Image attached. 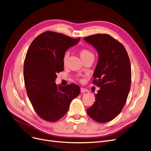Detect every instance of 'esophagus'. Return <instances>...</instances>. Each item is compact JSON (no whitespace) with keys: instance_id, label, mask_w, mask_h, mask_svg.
I'll use <instances>...</instances> for the list:
<instances>
[{"instance_id":"esophagus-1","label":"esophagus","mask_w":151,"mask_h":151,"mask_svg":"<svg viewBox=\"0 0 151 151\" xmlns=\"http://www.w3.org/2000/svg\"><path fill=\"white\" fill-rule=\"evenodd\" d=\"M81 92L83 93V92H88V90L87 89L85 88L81 87Z\"/></svg>"}]
</instances>
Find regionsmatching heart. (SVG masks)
Returning <instances> with one entry per match:
<instances>
[{
	"mask_svg": "<svg viewBox=\"0 0 151 151\" xmlns=\"http://www.w3.org/2000/svg\"><path fill=\"white\" fill-rule=\"evenodd\" d=\"M79 55H80V57L82 59V61H83V60H85L90 57H94V55L92 53V52H91L90 50H87V49L81 50L79 51ZM69 56V53L68 52H66L64 55V56L63 58V63L64 65L66 64V63H67Z\"/></svg>",
	"mask_w": 151,
	"mask_h": 151,
	"instance_id": "b5f03b06",
	"label": "heart"
}]
</instances>
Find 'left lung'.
<instances>
[{
    "label": "left lung",
    "instance_id": "obj_1",
    "mask_svg": "<svg viewBox=\"0 0 151 151\" xmlns=\"http://www.w3.org/2000/svg\"><path fill=\"white\" fill-rule=\"evenodd\" d=\"M83 40L99 54L92 83L101 88L87 112L94 121L106 123L121 113L127 100L131 81L130 60L124 46L109 35L95 34Z\"/></svg>",
    "mask_w": 151,
    "mask_h": 151
}]
</instances>
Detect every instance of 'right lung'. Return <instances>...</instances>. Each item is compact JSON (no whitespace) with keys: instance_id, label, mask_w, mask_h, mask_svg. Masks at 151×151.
<instances>
[{"instance_id":"right-lung-1","label":"right lung","mask_w":151,"mask_h":151,"mask_svg":"<svg viewBox=\"0 0 151 151\" xmlns=\"http://www.w3.org/2000/svg\"><path fill=\"white\" fill-rule=\"evenodd\" d=\"M80 39L46 31L33 40L27 51L23 66L27 93L36 113L45 121L55 122L63 117L80 93L76 84L58 87L55 82L57 73L64 70L65 52Z\"/></svg>"}]
</instances>
